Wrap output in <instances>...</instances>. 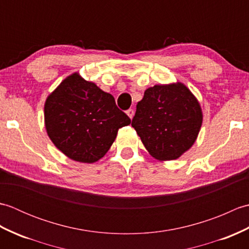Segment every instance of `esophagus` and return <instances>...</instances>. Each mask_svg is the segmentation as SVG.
<instances>
[{"label": "esophagus", "instance_id": "1", "mask_svg": "<svg viewBox=\"0 0 249 249\" xmlns=\"http://www.w3.org/2000/svg\"><path fill=\"white\" fill-rule=\"evenodd\" d=\"M126 113H127V115L129 116L130 119H133L134 114H135V111H134V109H128L127 111H126Z\"/></svg>", "mask_w": 249, "mask_h": 249}]
</instances>
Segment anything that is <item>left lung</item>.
Wrapping results in <instances>:
<instances>
[{"label":"left lung","instance_id":"left-lung-1","mask_svg":"<svg viewBox=\"0 0 249 249\" xmlns=\"http://www.w3.org/2000/svg\"><path fill=\"white\" fill-rule=\"evenodd\" d=\"M201 124L199 103L182 83L147 89L131 121L145 149L160 160H177L186 152Z\"/></svg>","mask_w":249,"mask_h":249}]
</instances>
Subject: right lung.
<instances>
[{
    "label": "right lung",
    "mask_w": 249,
    "mask_h": 249,
    "mask_svg": "<svg viewBox=\"0 0 249 249\" xmlns=\"http://www.w3.org/2000/svg\"><path fill=\"white\" fill-rule=\"evenodd\" d=\"M45 123L57 149L73 160L91 163L108 152L130 119L112 95L72 73L47 98Z\"/></svg>",
    "instance_id": "obj_1"
}]
</instances>
